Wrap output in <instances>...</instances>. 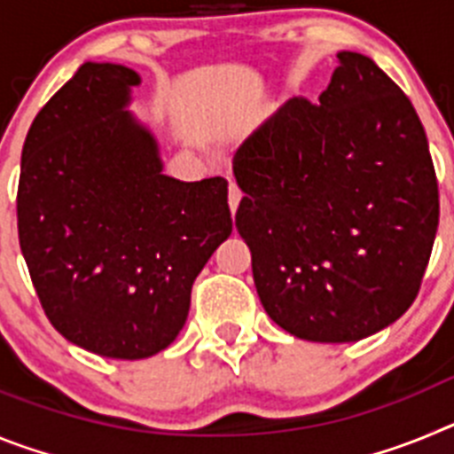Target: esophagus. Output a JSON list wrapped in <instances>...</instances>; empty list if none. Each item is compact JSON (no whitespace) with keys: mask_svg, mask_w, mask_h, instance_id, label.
Returning a JSON list of instances; mask_svg holds the SVG:
<instances>
[{"mask_svg":"<svg viewBox=\"0 0 454 454\" xmlns=\"http://www.w3.org/2000/svg\"><path fill=\"white\" fill-rule=\"evenodd\" d=\"M240 198H243V192H240V188L231 184V186H230V211H231V215H236V208H239Z\"/></svg>","mask_w":454,"mask_h":454,"instance_id":"34e87169","label":"esophagus"}]
</instances>
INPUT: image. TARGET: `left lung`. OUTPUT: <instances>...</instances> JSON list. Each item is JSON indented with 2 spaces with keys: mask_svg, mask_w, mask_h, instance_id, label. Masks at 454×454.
<instances>
[{
  "mask_svg": "<svg viewBox=\"0 0 454 454\" xmlns=\"http://www.w3.org/2000/svg\"><path fill=\"white\" fill-rule=\"evenodd\" d=\"M320 104L291 99L234 156L236 230L266 314L314 343L384 330L419 295L439 227V184L409 98L339 51Z\"/></svg>",
  "mask_w": 454,
  "mask_h": 454,
  "instance_id": "8db88e82",
  "label": "left lung"
}]
</instances>
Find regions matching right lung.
Listing matches in <instances>:
<instances>
[{"instance_id":"1","label":"right lung","mask_w":454,"mask_h":454,"mask_svg":"<svg viewBox=\"0 0 454 454\" xmlns=\"http://www.w3.org/2000/svg\"><path fill=\"white\" fill-rule=\"evenodd\" d=\"M138 72L83 63L22 147L18 234L47 318L70 343L145 359L177 339L195 277L231 234L223 177L163 175L124 106Z\"/></svg>"}]
</instances>
